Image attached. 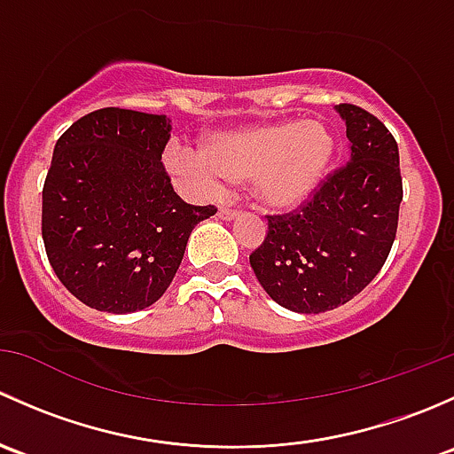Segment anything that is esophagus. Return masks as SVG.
<instances>
[{
    "label": "esophagus",
    "mask_w": 454,
    "mask_h": 454,
    "mask_svg": "<svg viewBox=\"0 0 454 454\" xmlns=\"http://www.w3.org/2000/svg\"><path fill=\"white\" fill-rule=\"evenodd\" d=\"M239 210H235V208H228V206H219L217 208V217L219 219H226V222H231V219H237L239 217Z\"/></svg>",
    "instance_id": "1"
}]
</instances>
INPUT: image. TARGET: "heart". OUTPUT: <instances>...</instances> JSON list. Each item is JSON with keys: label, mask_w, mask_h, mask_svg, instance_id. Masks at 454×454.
<instances>
[{"label": "heart", "mask_w": 454, "mask_h": 454, "mask_svg": "<svg viewBox=\"0 0 454 454\" xmlns=\"http://www.w3.org/2000/svg\"><path fill=\"white\" fill-rule=\"evenodd\" d=\"M336 140L323 121H277L204 136L200 149L171 146L167 164L193 189L248 184L265 208L303 204L327 176Z\"/></svg>", "instance_id": "1"}]
</instances>
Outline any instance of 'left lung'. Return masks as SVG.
Instances as JSON below:
<instances>
[{"mask_svg": "<svg viewBox=\"0 0 454 454\" xmlns=\"http://www.w3.org/2000/svg\"><path fill=\"white\" fill-rule=\"evenodd\" d=\"M336 109L347 125L349 162L299 208L268 215L263 244L250 254L270 299L299 314L329 312L360 294L382 270L397 232V142L367 109Z\"/></svg>", "mask_w": 454, "mask_h": 454, "instance_id": "obj_1", "label": "left lung"}]
</instances>
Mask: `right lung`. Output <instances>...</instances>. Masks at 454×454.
Returning <instances> with one entry per match:
<instances>
[{
    "mask_svg": "<svg viewBox=\"0 0 454 454\" xmlns=\"http://www.w3.org/2000/svg\"><path fill=\"white\" fill-rule=\"evenodd\" d=\"M171 121L103 107L54 146L41 235L59 281L87 308L129 314L167 292L186 241L215 206L186 204L162 164Z\"/></svg>",
    "mask_w": 454,
    "mask_h": 454,
    "instance_id": "1",
    "label": "right lung"
}]
</instances>
